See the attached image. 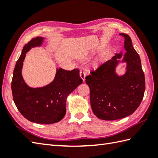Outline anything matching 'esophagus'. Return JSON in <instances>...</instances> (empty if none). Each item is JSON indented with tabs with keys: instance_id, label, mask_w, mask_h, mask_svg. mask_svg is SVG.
<instances>
[{
	"instance_id": "esophagus-1",
	"label": "esophagus",
	"mask_w": 158,
	"mask_h": 158,
	"mask_svg": "<svg viewBox=\"0 0 158 158\" xmlns=\"http://www.w3.org/2000/svg\"><path fill=\"white\" fill-rule=\"evenodd\" d=\"M79 75H80V77L83 79V81H85V72L83 71V70H81L79 73Z\"/></svg>"
}]
</instances>
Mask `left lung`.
I'll list each match as a JSON object with an SVG mask.
<instances>
[{"label": "left lung", "mask_w": 158, "mask_h": 158, "mask_svg": "<svg viewBox=\"0 0 158 158\" xmlns=\"http://www.w3.org/2000/svg\"><path fill=\"white\" fill-rule=\"evenodd\" d=\"M124 38L126 53H115L113 58L85 77L90 89V104L94 114L103 120H116L132 114L139 106L145 90V75L138 53L130 36ZM123 57L122 61L119 59ZM119 62L127 63L123 76L116 73Z\"/></svg>", "instance_id": "1"}]
</instances>
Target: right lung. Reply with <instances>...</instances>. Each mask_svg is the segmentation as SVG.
<instances>
[{
  "instance_id": "right-lung-1",
  "label": "right lung",
  "mask_w": 158,
  "mask_h": 158,
  "mask_svg": "<svg viewBox=\"0 0 158 158\" xmlns=\"http://www.w3.org/2000/svg\"><path fill=\"white\" fill-rule=\"evenodd\" d=\"M44 38L39 36L25 45L16 62L11 82L13 98L22 115L30 122L51 124L60 122L66 114L68 96L81 84L79 70L57 69L54 79L41 88H31L26 84L22 75L23 62L30 49L41 46Z\"/></svg>"
}]
</instances>
